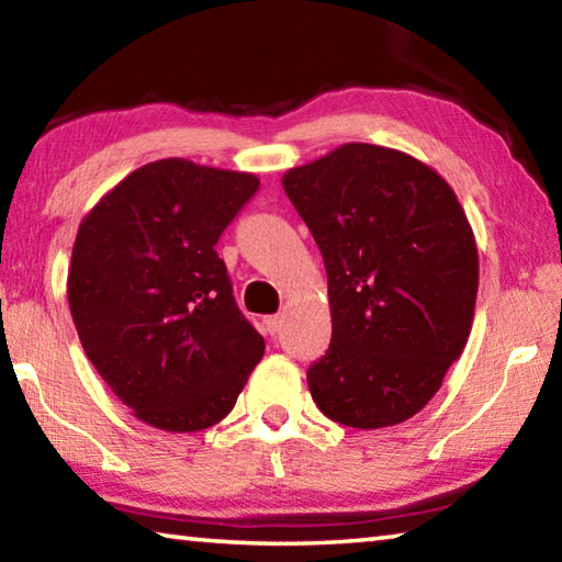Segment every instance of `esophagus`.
Listing matches in <instances>:
<instances>
[{
	"label": "esophagus",
	"mask_w": 562,
	"mask_h": 562,
	"mask_svg": "<svg viewBox=\"0 0 562 562\" xmlns=\"http://www.w3.org/2000/svg\"><path fill=\"white\" fill-rule=\"evenodd\" d=\"M262 322H265V329H268V335H278L280 327H282L280 315H270V317H265Z\"/></svg>",
	"instance_id": "34e87169"
}]
</instances>
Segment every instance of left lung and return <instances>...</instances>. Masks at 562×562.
<instances>
[{
    "label": "left lung",
    "instance_id": "8db88e82",
    "mask_svg": "<svg viewBox=\"0 0 562 562\" xmlns=\"http://www.w3.org/2000/svg\"><path fill=\"white\" fill-rule=\"evenodd\" d=\"M284 193L327 270L331 341L307 369L319 412L382 429L422 412L469 341L479 250L459 198L402 150L345 144Z\"/></svg>",
    "mask_w": 562,
    "mask_h": 562
}]
</instances>
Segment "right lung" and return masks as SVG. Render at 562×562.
<instances>
[{
  "label": "right lung",
  "instance_id": "right-lung-1",
  "mask_svg": "<svg viewBox=\"0 0 562 562\" xmlns=\"http://www.w3.org/2000/svg\"><path fill=\"white\" fill-rule=\"evenodd\" d=\"M252 173L164 158L91 207L69 307L81 347L140 422L201 431L233 412L265 339L233 297L215 243L258 193Z\"/></svg>",
  "mask_w": 562,
  "mask_h": 562
}]
</instances>
